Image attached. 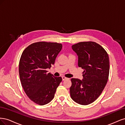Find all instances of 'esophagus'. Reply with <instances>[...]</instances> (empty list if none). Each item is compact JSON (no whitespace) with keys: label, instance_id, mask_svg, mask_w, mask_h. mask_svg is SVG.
Listing matches in <instances>:
<instances>
[{"label":"esophagus","instance_id":"esophagus-1","mask_svg":"<svg viewBox=\"0 0 125 125\" xmlns=\"http://www.w3.org/2000/svg\"><path fill=\"white\" fill-rule=\"evenodd\" d=\"M62 81H64V80H66V79H67V78L66 77H65L62 76Z\"/></svg>","mask_w":125,"mask_h":125}]
</instances>
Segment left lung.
I'll use <instances>...</instances> for the list:
<instances>
[{
  "label": "left lung",
  "mask_w": 125,
  "mask_h": 125,
  "mask_svg": "<svg viewBox=\"0 0 125 125\" xmlns=\"http://www.w3.org/2000/svg\"><path fill=\"white\" fill-rule=\"evenodd\" d=\"M72 49L78 57V66L84 71L82 80L71 79L70 96L76 103L86 105L97 99L107 83L109 57L101 45L93 42L78 43L73 45Z\"/></svg>",
  "instance_id": "1"
}]
</instances>
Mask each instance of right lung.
<instances>
[{"label": "right lung", "mask_w": 125, "mask_h": 125, "mask_svg": "<svg viewBox=\"0 0 125 125\" xmlns=\"http://www.w3.org/2000/svg\"><path fill=\"white\" fill-rule=\"evenodd\" d=\"M62 44L40 42L31 44L22 52L19 72L21 84L29 99L40 105L54 99L62 77L47 73L62 49Z\"/></svg>", "instance_id": "add662e5"}]
</instances>
